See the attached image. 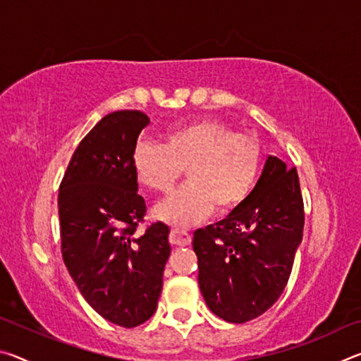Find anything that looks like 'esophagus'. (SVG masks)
Listing matches in <instances>:
<instances>
[{"label": "esophagus", "mask_w": 361, "mask_h": 361, "mask_svg": "<svg viewBox=\"0 0 361 361\" xmlns=\"http://www.w3.org/2000/svg\"><path fill=\"white\" fill-rule=\"evenodd\" d=\"M169 240L172 245L176 247H185L191 243V235L188 234L185 231H180V229H172L170 231V235H169Z\"/></svg>", "instance_id": "34e87169"}]
</instances>
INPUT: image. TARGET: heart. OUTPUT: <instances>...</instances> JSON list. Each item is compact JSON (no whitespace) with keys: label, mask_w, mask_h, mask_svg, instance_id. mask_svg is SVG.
Returning a JSON list of instances; mask_svg holds the SVG:
<instances>
[{"label":"heart","mask_w":361,"mask_h":361,"mask_svg":"<svg viewBox=\"0 0 361 361\" xmlns=\"http://www.w3.org/2000/svg\"><path fill=\"white\" fill-rule=\"evenodd\" d=\"M258 140L216 119H195L173 127L164 145L140 140L132 152L137 180L154 192H169L186 169L188 181L159 204L157 219L189 228L210 215L235 212L258 178Z\"/></svg>","instance_id":"1"}]
</instances>
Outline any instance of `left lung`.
Here are the masks:
<instances>
[{"label": "left lung", "instance_id": "8db88e82", "mask_svg": "<svg viewBox=\"0 0 361 361\" xmlns=\"http://www.w3.org/2000/svg\"><path fill=\"white\" fill-rule=\"evenodd\" d=\"M302 229L296 169L269 156L245 202L194 232L199 288L212 312L245 323L272 307L288 283Z\"/></svg>", "mask_w": 361, "mask_h": 361}]
</instances>
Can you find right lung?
Segmentation results:
<instances>
[{
    "mask_svg": "<svg viewBox=\"0 0 361 361\" xmlns=\"http://www.w3.org/2000/svg\"><path fill=\"white\" fill-rule=\"evenodd\" d=\"M149 118L137 109L106 114L73 154L59 191L62 256L73 282L95 312L133 328L156 312L170 256L169 226L146 213L132 152Z\"/></svg>",
    "mask_w": 361,
    "mask_h": 361,
    "instance_id": "add662e5",
    "label": "right lung"
}]
</instances>
